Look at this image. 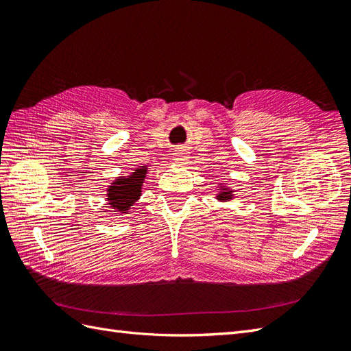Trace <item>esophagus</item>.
I'll return each mask as SVG.
<instances>
[{
	"mask_svg": "<svg viewBox=\"0 0 351 351\" xmlns=\"http://www.w3.org/2000/svg\"><path fill=\"white\" fill-rule=\"evenodd\" d=\"M187 159H189V152L184 149L177 151L174 155V161H177V162H186Z\"/></svg>",
	"mask_w": 351,
	"mask_h": 351,
	"instance_id": "esophagus-1",
	"label": "esophagus"
}]
</instances>
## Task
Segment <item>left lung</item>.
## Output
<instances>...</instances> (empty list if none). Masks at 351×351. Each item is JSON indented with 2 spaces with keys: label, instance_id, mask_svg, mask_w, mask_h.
I'll list each match as a JSON object with an SVG mask.
<instances>
[{
  "label": "left lung",
  "instance_id": "obj_1",
  "mask_svg": "<svg viewBox=\"0 0 351 351\" xmlns=\"http://www.w3.org/2000/svg\"><path fill=\"white\" fill-rule=\"evenodd\" d=\"M228 199H231L230 192H222V193L219 195V200H228Z\"/></svg>",
  "mask_w": 351,
  "mask_h": 351
}]
</instances>
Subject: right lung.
<instances>
[{"instance_id":"1","label":"right lung","mask_w":351,"mask_h":351,"mask_svg":"<svg viewBox=\"0 0 351 351\" xmlns=\"http://www.w3.org/2000/svg\"><path fill=\"white\" fill-rule=\"evenodd\" d=\"M146 171L147 168L142 167L134 169V173H132L130 177L117 178V182H114L108 189V200L111 208L121 212V214L129 212V208L141 196V189Z\"/></svg>"}]
</instances>
